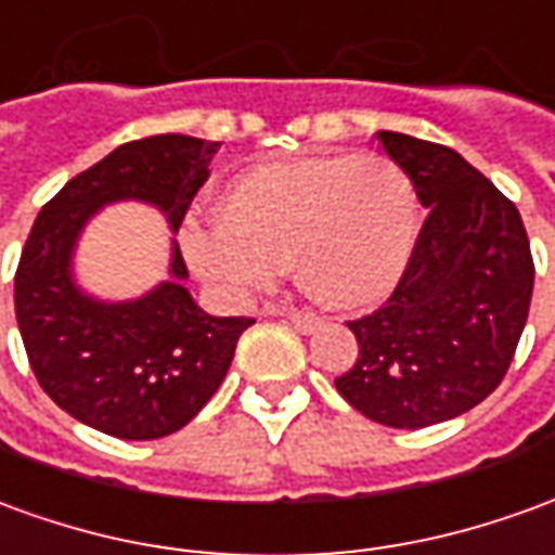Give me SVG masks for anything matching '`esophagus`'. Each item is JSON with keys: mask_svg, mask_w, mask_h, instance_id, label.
I'll return each instance as SVG.
<instances>
[{"mask_svg": "<svg viewBox=\"0 0 555 555\" xmlns=\"http://www.w3.org/2000/svg\"><path fill=\"white\" fill-rule=\"evenodd\" d=\"M273 315H285L300 333H315L321 327V318L315 312H304V309H288V306H273Z\"/></svg>", "mask_w": 555, "mask_h": 555, "instance_id": "esophagus-1", "label": "esophagus"}]
</instances>
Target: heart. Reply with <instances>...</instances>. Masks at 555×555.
<instances>
[{
	"mask_svg": "<svg viewBox=\"0 0 555 555\" xmlns=\"http://www.w3.org/2000/svg\"><path fill=\"white\" fill-rule=\"evenodd\" d=\"M417 237L412 177L382 153L315 156L240 173L222 216L185 219V261L231 297L270 288L294 261L309 297L333 309L385 300Z\"/></svg>",
	"mask_w": 555,
	"mask_h": 555,
	"instance_id": "b5f03b06",
	"label": "heart"
}]
</instances>
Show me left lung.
Listing matches in <instances>:
<instances>
[{
	"label": "left lung",
	"instance_id": "1",
	"mask_svg": "<svg viewBox=\"0 0 555 555\" xmlns=\"http://www.w3.org/2000/svg\"><path fill=\"white\" fill-rule=\"evenodd\" d=\"M378 141L426 219L387 304L348 321L360 354L336 390L375 424L421 429L466 414L505 378L534 264L517 207L460 153L399 131Z\"/></svg>",
	"mask_w": 555,
	"mask_h": 555
}]
</instances>
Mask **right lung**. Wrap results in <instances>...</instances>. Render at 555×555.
Wrapping results in <instances>:
<instances>
[{"label":"right lung","mask_w":555,"mask_h":555,"mask_svg":"<svg viewBox=\"0 0 555 555\" xmlns=\"http://www.w3.org/2000/svg\"><path fill=\"white\" fill-rule=\"evenodd\" d=\"M216 150L189 134L122 143L50 197L23 246L14 312L35 378L62 412L114 439L183 429L219 390L255 318L207 315L183 285L189 270L177 243L168 282L138 300H99L72 276L77 240L116 201L153 204L177 231Z\"/></svg>","instance_id":"add662e5"}]
</instances>
